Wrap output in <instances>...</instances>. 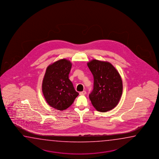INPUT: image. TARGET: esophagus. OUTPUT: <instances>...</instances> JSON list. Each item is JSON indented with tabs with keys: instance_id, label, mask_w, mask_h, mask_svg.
Here are the masks:
<instances>
[{
	"instance_id": "1",
	"label": "esophagus",
	"mask_w": 159,
	"mask_h": 159,
	"mask_svg": "<svg viewBox=\"0 0 159 159\" xmlns=\"http://www.w3.org/2000/svg\"><path fill=\"white\" fill-rule=\"evenodd\" d=\"M86 93V91H81L80 93V95H85Z\"/></svg>"
}]
</instances>
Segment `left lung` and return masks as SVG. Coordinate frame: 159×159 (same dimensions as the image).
I'll return each instance as SVG.
<instances>
[{
	"instance_id": "obj_1",
	"label": "left lung",
	"mask_w": 159,
	"mask_h": 159,
	"mask_svg": "<svg viewBox=\"0 0 159 159\" xmlns=\"http://www.w3.org/2000/svg\"><path fill=\"white\" fill-rule=\"evenodd\" d=\"M87 66L93 75V90L89 98L98 111L106 112L117 105L122 93L121 76L111 63L93 60Z\"/></svg>"
}]
</instances>
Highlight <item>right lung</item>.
<instances>
[{
	"label": "right lung",
	"instance_id": "obj_1",
	"mask_svg": "<svg viewBox=\"0 0 159 159\" xmlns=\"http://www.w3.org/2000/svg\"><path fill=\"white\" fill-rule=\"evenodd\" d=\"M71 68L70 61L61 59L48 66L46 69L42 92L47 103L55 109H67L79 95L69 79Z\"/></svg>",
	"mask_w": 159,
	"mask_h": 159
}]
</instances>
